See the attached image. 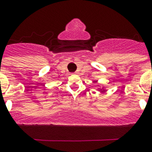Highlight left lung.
<instances>
[{"mask_svg": "<svg viewBox=\"0 0 152 152\" xmlns=\"http://www.w3.org/2000/svg\"><path fill=\"white\" fill-rule=\"evenodd\" d=\"M104 90H104V87H103L102 89H100V91H104Z\"/></svg>", "mask_w": 152, "mask_h": 152, "instance_id": "left-lung-1", "label": "left lung"}]
</instances>
